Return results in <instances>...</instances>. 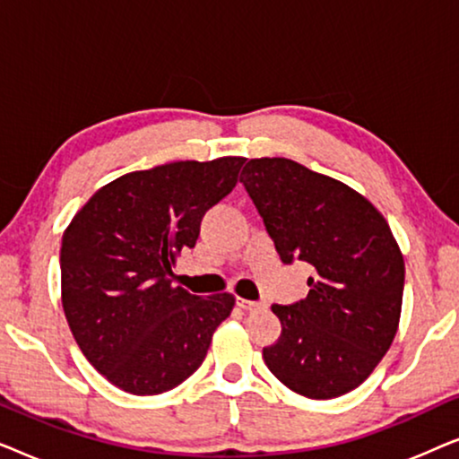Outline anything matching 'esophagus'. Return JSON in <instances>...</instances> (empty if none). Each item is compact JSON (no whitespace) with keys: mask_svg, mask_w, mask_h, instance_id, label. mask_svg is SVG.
<instances>
[{"mask_svg":"<svg viewBox=\"0 0 459 459\" xmlns=\"http://www.w3.org/2000/svg\"><path fill=\"white\" fill-rule=\"evenodd\" d=\"M238 307L244 311H259V309H265V305L263 303H255V300H247V299H238Z\"/></svg>","mask_w":459,"mask_h":459,"instance_id":"obj_1","label":"esophagus"}]
</instances>
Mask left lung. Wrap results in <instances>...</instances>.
Masks as SVG:
<instances>
[{
	"label": "left lung",
	"instance_id": "obj_1",
	"mask_svg": "<svg viewBox=\"0 0 459 459\" xmlns=\"http://www.w3.org/2000/svg\"><path fill=\"white\" fill-rule=\"evenodd\" d=\"M240 181L280 259L313 269L307 299L272 305L281 334L263 359L303 397L353 391L399 328L405 263L386 219L353 187L290 159L248 160Z\"/></svg>",
	"mask_w": 459,
	"mask_h": 459
}]
</instances>
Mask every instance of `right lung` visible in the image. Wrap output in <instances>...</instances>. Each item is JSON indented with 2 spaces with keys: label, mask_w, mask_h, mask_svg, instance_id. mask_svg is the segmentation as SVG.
<instances>
[{
  "label": "right lung",
  "mask_w": 459,
  "mask_h": 459,
  "mask_svg": "<svg viewBox=\"0 0 459 459\" xmlns=\"http://www.w3.org/2000/svg\"><path fill=\"white\" fill-rule=\"evenodd\" d=\"M242 156L179 160L110 181L73 217L60 248L62 307L87 361L131 394L171 391L196 372L231 294L173 286L204 212L236 187Z\"/></svg>",
  "instance_id": "add662e5"
}]
</instances>
